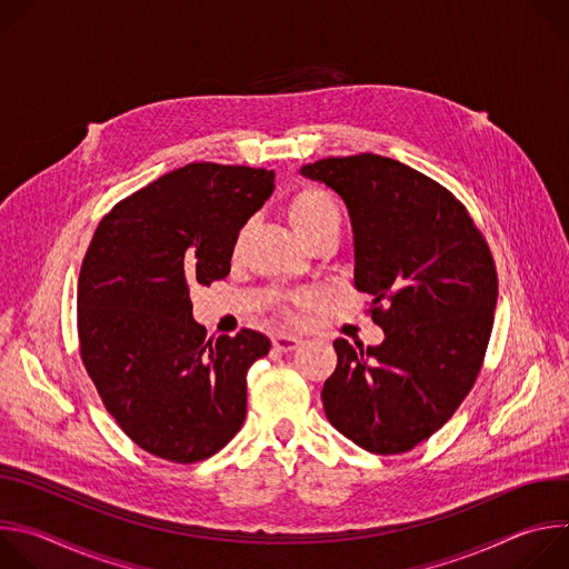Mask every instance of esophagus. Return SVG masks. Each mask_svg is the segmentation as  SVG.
I'll list each match as a JSON object with an SVG mask.
<instances>
[{"label":"esophagus","instance_id":"1","mask_svg":"<svg viewBox=\"0 0 569 569\" xmlns=\"http://www.w3.org/2000/svg\"><path fill=\"white\" fill-rule=\"evenodd\" d=\"M272 345L277 351H283V353H290L295 349L301 347V340L297 336H288V333H279L272 338Z\"/></svg>","mask_w":569,"mask_h":569}]
</instances>
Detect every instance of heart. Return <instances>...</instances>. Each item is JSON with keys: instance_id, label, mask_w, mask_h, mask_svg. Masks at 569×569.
Listing matches in <instances>:
<instances>
[{"instance_id": "obj_1", "label": "heart", "mask_w": 569, "mask_h": 569, "mask_svg": "<svg viewBox=\"0 0 569 569\" xmlns=\"http://www.w3.org/2000/svg\"><path fill=\"white\" fill-rule=\"evenodd\" d=\"M290 222L297 236L303 242H308L310 238L327 231L340 233L342 211L338 200L329 191H323L319 187H306L290 202ZM295 303L308 306L310 297H297Z\"/></svg>"}]
</instances>
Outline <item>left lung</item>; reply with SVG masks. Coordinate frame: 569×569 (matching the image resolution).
Masks as SVG:
<instances>
[{
  "instance_id": "1",
  "label": "left lung",
  "mask_w": 569,
  "mask_h": 569,
  "mask_svg": "<svg viewBox=\"0 0 569 569\" xmlns=\"http://www.w3.org/2000/svg\"><path fill=\"white\" fill-rule=\"evenodd\" d=\"M299 173L345 200L353 286L373 295L371 317L385 333L369 349L333 342L323 412L369 452H408L448 423L475 385L498 303L491 250L448 189L396 159L329 157Z\"/></svg>"
}]
</instances>
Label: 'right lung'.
<instances>
[{"mask_svg": "<svg viewBox=\"0 0 569 569\" xmlns=\"http://www.w3.org/2000/svg\"><path fill=\"white\" fill-rule=\"evenodd\" d=\"M274 171L198 161L121 200L78 277L80 358L106 410L146 452L193 463L248 415L263 333L207 340L189 288L224 279L238 231L272 196Z\"/></svg>", "mask_w": 569, "mask_h": 569, "instance_id": "obj_1", "label": "right lung"}]
</instances>
